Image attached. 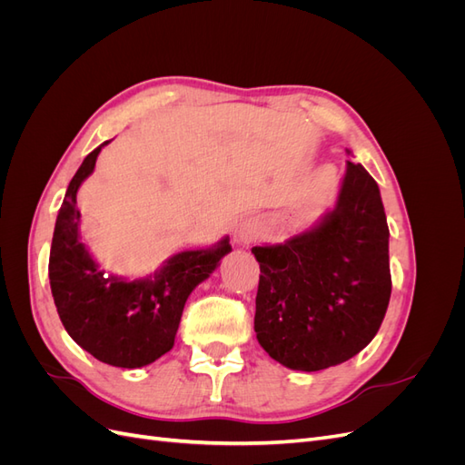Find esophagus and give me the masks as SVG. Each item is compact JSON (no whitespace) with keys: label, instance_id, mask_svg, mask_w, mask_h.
<instances>
[{"label":"esophagus","instance_id":"1","mask_svg":"<svg viewBox=\"0 0 465 465\" xmlns=\"http://www.w3.org/2000/svg\"><path fill=\"white\" fill-rule=\"evenodd\" d=\"M260 232H262L260 223H258L256 219H246V221H242L241 224H238V229H236V242L246 246V244H250V242H254L256 238L260 236Z\"/></svg>","mask_w":465,"mask_h":465}]
</instances>
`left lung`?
<instances>
[{"mask_svg": "<svg viewBox=\"0 0 465 465\" xmlns=\"http://www.w3.org/2000/svg\"><path fill=\"white\" fill-rule=\"evenodd\" d=\"M388 238L376 180L347 161L333 209L312 229L252 248L262 272L254 330L265 353L316 372L367 347L390 302Z\"/></svg>", "mask_w": 465, "mask_h": 465, "instance_id": "1", "label": "left lung"}]
</instances>
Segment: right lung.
Wrapping results in <instances>:
<instances>
[{"label": "right lung", "instance_id": "right-lung-1", "mask_svg": "<svg viewBox=\"0 0 465 465\" xmlns=\"http://www.w3.org/2000/svg\"><path fill=\"white\" fill-rule=\"evenodd\" d=\"M108 143L89 153L69 182L54 227L48 277L69 337L101 362L139 369L173 349L190 292L215 272L232 248L224 236L209 248L178 252L149 277L104 273L81 242L77 190Z\"/></svg>", "mask_w": 465, "mask_h": 465}]
</instances>
